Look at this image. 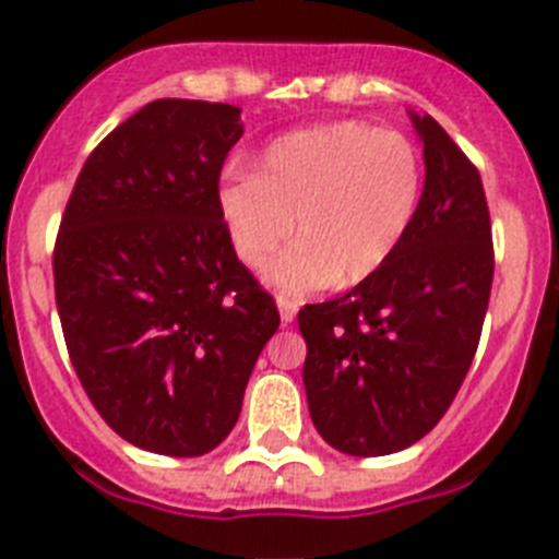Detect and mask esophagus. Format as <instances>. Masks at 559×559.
<instances>
[{
	"label": "esophagus",
	"mask_w": 559,
	"mask_h": 559,
	"mask_svg": "<svg viewBox=\"0 0 559 559\" xmlns=\"http://www.w3.org/2000/svg\"><path fill=\"white\" fill-rule=\"evenodd\" d=\"M276 308H280V319H283L285 324H290L296 319L299 305H296L294 299H288V296H276Z\"/></svg>",
	"instance_id": "obj_1"
}]
</instances>
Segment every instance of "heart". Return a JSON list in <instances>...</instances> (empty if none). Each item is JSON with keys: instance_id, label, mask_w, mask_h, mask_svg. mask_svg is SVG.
Here are the masks:
<instances>
[{"instance_id": "b5f03b06", "label": "heart", "mask_w": 559, "mask_h": 559, "mask_svg": "<svg viewBox=\"0 0 559 559\" xmlns=\"http://www.w3.org/2000/svg\"><path fill=\"white\" fill-rule=\"evenodd\" d=\"M423 159L408 136L367 122H330L285 133L257 162L254 176L218 187V212L240 263L302 296L358 285L394 257L417 215Z\"/></svg>"}]
</instances>
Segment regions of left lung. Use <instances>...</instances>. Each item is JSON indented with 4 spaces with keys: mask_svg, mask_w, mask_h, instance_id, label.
I'll return each mask as SVG.
<instances>
[{
    "mask_svg": "<svg viewBox=\"0 0 559 559\" xmlns=\"http://www.w3.org/2000/svg\"><path fill=\"white\" fill-rule=\"evenodd\" d=\"M426 187L406 240L349 294L299 310L310 419L349 456L414 445L456 397L492 288L481 176L431 114H412Z\"/></svg>",
    "mask_w": 559,
    "mask_h": 559,
    "instance_id": "1",
    "label": "left lung"
}]
</instances>
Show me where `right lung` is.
<instances>
[{
    "label": "right lung",
    "instance_id": "1",
    "mask_svg": "<svg viewBox=\"0 0 559 559\" xmlns=\"http://www.w3.org/2000/svg\"><path fill=\"white\" fill-rule=\"evenodd\" d=\"M240 136L229 103L153 100L88 153L67 201L52 274L69 358L108 428L142 451L218 448L280 328L218 212Z\"/></svg>",
    "mask_w": 559,
    "mask_h": 559
}]
</instances>
